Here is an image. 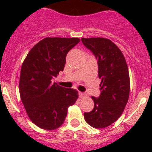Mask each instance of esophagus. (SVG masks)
Listing matches in <instances>:
<instances>
[{"label": "esophagus", "instance_id": "obj_1", "mask_svg": "<svg viewBox=\"0 0 152 152\" xmlns=\"http://www.w3.org/2000/svg\"><path fill=\"white\" fill-rule=\"evenodd\" d=\"M79 98H84V97L86 96V94L85 92H82V91H79Z\"/></svg>", "mask_w": 152, "mask_h": 152}]
</instances>
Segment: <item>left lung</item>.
<instances>
[{
	"instance_id": "8db88e82",
	"label": "left lung",
	"mask_w": 152,
	"mask_h": 152,
	"mask_svg": "<svg viewBox=\"0 0 152 152\" xmlns=\"http://www.w3.org/2000/svg\"><path fill=\"white\" fill-rule=\"evenodd\" d=\"M83 45L98 60L101 79L99 98L91 97L94 108L84 113L86 122L95 129L111 125L122 115L129 96L130 80L126 61L122 51L110 39L82 38Z\"/></svg>"
}]
</instances>
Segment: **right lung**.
Returning <instances> with one entry per match:
<instances>
[{
    "instance_id": "1",
    "label": "right lung",
    "mask_w": 152,
    "mask_h": 152,
    "mask_svg": "<svg viewBox=\"0 0 152 152\" xmlns=\"http://www.w3.org/2000/svg\"><path fill=\"white\" fill-rule=\"evenodd\" d=\"M79 42L78 38L48 37L29 50L22 64L20 98L30 120L41 129L61 126L68 107L79 97L77 90L61 87L51 79L64 70L66 54Z\"/></svg>"
}]
</instances>
